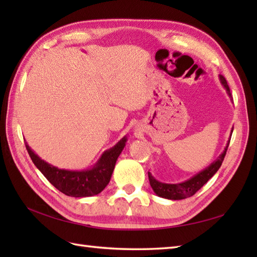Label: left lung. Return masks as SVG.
Returning a JSON list of instances; mask_svg holds the SVG:
<instances>
[{"instance_id": "left-lung-1", "label": "left lung", "mask_w": 257, "mask_h": 257, "mask_svg": "<svg viewBox=\"0 0 257 257\" xmlns=\"http://www.w3.org/2000/svg\"><path fill=\"white\" fill-rule=\"evenodd\" d=\"M220 80H221L222 86L225 88L228 97L232 98L230 87H228L225 78L223 77L222 75H220ZM232 133H233V128L231 130V136H232ZM230 140L231 139H228L224 150H223L222 154L219 156V158H217L215 161H213L209 167H206L204 169V170H202L199 173H196L195 176L190 178L189 180H187V181H184V182L163 183V182L158 181V180H156L155 177L152 176L150 172H148L150 185H151L152 190H154V192L158 196H160V198L168 199V200H182V199L190 198V196L195 194L213 176H214V174L217 172V170L220 169L223 160H224V157L226 155V150H227L228 145H230Z\"/></svg>"}]
</instances>
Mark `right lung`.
I'll return each mask as SVG.
<instances>
[{"label": "right lung", "instance_id": "right-lung-1", "mask_svg": "<svg viewBox=\"0 0 257 257\" xmlns=\"http://www.w3.org/2000/svg\"><path fill=\"white\" fill-rule=\"evenodd\" d=\"M127 137L120 139L112 148L103 151L99 159L87 170H66L42 160L31 147L25 144L33 163L54 187L62 193L74 198H86L99 194L110 181L114 165L123 150Z\"/></svg>", "mask_w": 257, "mask_h": 257}]
</instances>
